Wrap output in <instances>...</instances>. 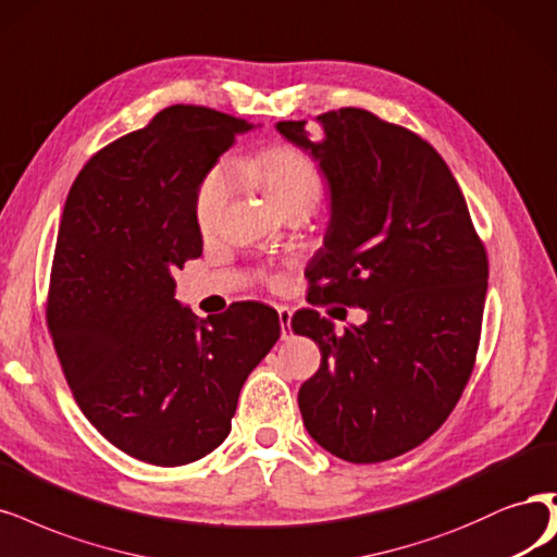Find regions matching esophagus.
I'll list each match as a JSON object with an SVG mask.
<instances>
[{"label":"esophagus","instance_id":"esophagus-1","mask_svg":"<svg viewBox=\"0 0 557 557\" xmlns=\"http://www.w3.org/2000/svg\"><path fill=\"white\" fill-rule=\"evenodd\" d=\"M278 320H281V338H283V341L293 338V327H290L293 311L287 309V306H281V309H278Z\"/></svg>","mask_w":557,"mask_h":557}]
</instances>
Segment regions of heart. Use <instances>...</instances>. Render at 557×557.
<instances>
[{"mask_svg":"<svg viewBox=\"0 0 557 557\" xmlns=\"http://www.w3.org/2000/svg\"><path fill=\"white\" fill-rule=\"evenodd\" d=\"M242 170L251 177L270 200L287 212L293 207H313L320 202L324 180L318 163L290 145H276L246 159ZM233 190L230 165L219 163L200 180L196 190V221L200 230H212Z\"/></svg>","mask_w":557,"mask_h":557,"instance_id":"heart-1","label":"heart"}]
</instances>
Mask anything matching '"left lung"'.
Returning <instances> with one entry per match:
<instances>
[{
  "label": "left lung",
  "mask_w": 557,
  "mask_h": 557,
  "mask_svg": "<svg viewBox=\"0 0 557 557\" xmlns=\"http://www.w3.org/2000/svg\"><path fill=\"white\" fill-rule=\"evenodd\" d=\"M278 122L330 184L332 216L309 264V301L361 306L359 327L336 336L315 309L293 315L320 348L299 389L306 431L350 463H380L431 437L474 367L488 260L443 157L417 133L361 108Z\"/></svg>",
  "instance_id": "8db88e82"
}]
</instances>
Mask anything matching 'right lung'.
Returning a JSON list of instances; mask_svg holds the SVG:
<instances>
[{"instance_id": "1", "label": "right lung", "mask_w": 557, "mask_h": 557, "mask_svg": "<svg viewBox=\"0 0 557 557\" xmlns=\"http://www.w3.org/2000/svg\"><path fill=\"white\" fill-rule=\"evenodd\" d=\"M244 120L170 106L75 177L57 235L48 330L83 414L138 461L175 468L214 451L237 398L281 336L256 301L198 318L175 270L202 256L196 190Z\"/></svg>"}]
</instances>
